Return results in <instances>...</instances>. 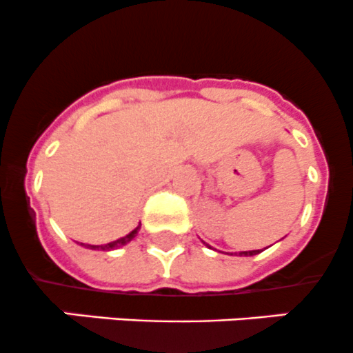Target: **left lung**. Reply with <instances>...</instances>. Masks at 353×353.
I'll use <instances>...</instances> for the list:
<instances>
[{"label":"left lung","instance_id":"8db88e82","mask_svg":"<svg viewBox=\"0 0 353 353\" xmlns=\"http://www.w3.org/2000/svg\"><path fill=\"white\" fill-rule=\"evenodd\" d=\"M261 250H249V252H240V256H256V254H259Z\"/></svg>","mask_w":353,"mask_h":353}]
</instances>
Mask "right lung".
Masks as SVG:
<instances>
[{"instance_id": "1", "label": "right lung", "mask_w": 353, "mask_h": 353, "mask_svg": "<svg viewBox=\"0 0 353 353\" xmlns=\"http://www.w3.org/2000/svg\"><path fill=\"white\" fill-rule=\"evenodd\" d=\"M139 228H141V226H137V228H135V230H132V232L128 233L127 236H123V239L114 240V242L106 243V245H87V249H92V250H111V249H118V247H121V245H127V243L130 242V240L134 239L135 235H137Z\"/></svg>"}]
</instances>
